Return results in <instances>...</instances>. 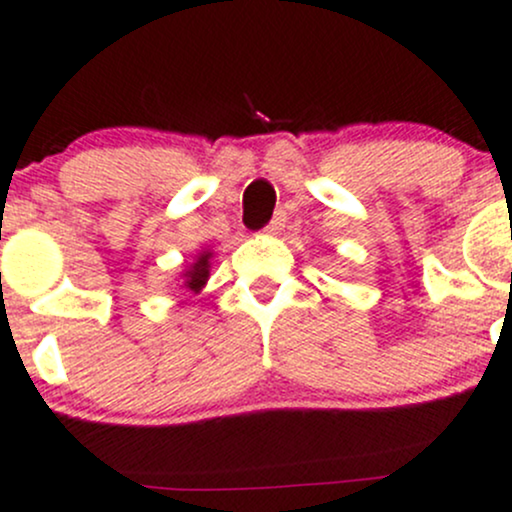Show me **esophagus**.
I'll return each instance as SVG.
<instances>
[{"mask_svg": "<svg viewBox=\"0 0 512 512\" xmlns=\"http://www.w3.org/2000/svg\"><path fill=\"white\" fill-rule=\"evenodd\" d=\"M282 228H284V216H282V213H277V216H274V221L265 228V233L267 235H277Z\"/></svg>", "mask_w": 512, "mask_h": 512, "instance_id": "esophagus-1", "label": "esophagus"}]
</instances>
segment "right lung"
<instances>
[{"instance_id":"obj_1","label":"right lung","mask_w":512,"mask_h":512,"mask_svg":"<svg viewBox=\"0 0 512 512\" xmlns=\"http://www.w3.org/2000/svg\"><path fill=\"white\" fill-rule=\"evenodd\" d=\"M211 257H213V252L209 250V247L201 252H196L192 265H187L182 272H179V277H177L179 289H184L187 294H199L211 277Z\"/></svg>"}]
</instances>
